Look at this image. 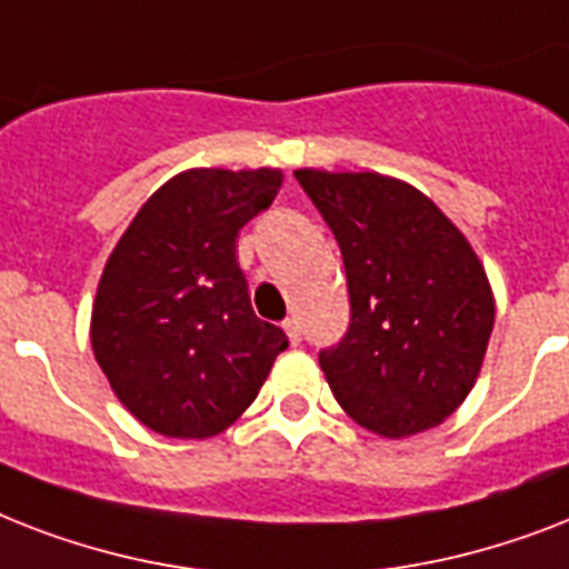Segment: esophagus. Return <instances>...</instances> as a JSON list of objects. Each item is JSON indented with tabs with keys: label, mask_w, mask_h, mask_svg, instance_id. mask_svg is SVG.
Listing matches in <instances>:
<instances>
[{
	"label": "esophagus",
	"mask_w": 569,
	"mask_h": 569,
	"mask_svg": "<svg viewBox=\"0 0 569 569\" xmlns=\"http://www.w3.org/2000/svg\"><path fill=\"white\" fill-rule=\"evenodd\" d=\"M283 330H286V337H289V342H292V346H298V342H301V321L295 319H286L283 321Z\"/></svg>",
	"instance_id": "obj_1"
}]
</instances>
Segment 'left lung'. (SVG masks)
Here are the masks:
<instances>
[{
  "label": "left lung",
  "mask_w": 569,
  "mask_h": 569,
  "mask_svg": "<svg viewBox=\"0 0 569 569\" xmlns=\"http://www.w3.org/2000/svg\"><path fill=\"white\" fill-rule=\"evenodd\" d=\"M342 250L351 325L319 355L357 425L401 440L463 405L496 303L467 236L431 197L383 173L295 171Z\"/></svg>",
  "instance_id": "1"
}]
</instances>
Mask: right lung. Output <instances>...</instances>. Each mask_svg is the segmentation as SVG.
<instances>
[{
  "label": "right lung",
  "mask_w": 569,
  "mask_h": 569,
  "mask_svg": "<svg viewBox=\"0 0 569 569\" xmlns=\"http://www.w3.org/2000/svg\"><path fill=\"white\" fill-rule=\"evenodd\" d=\"M280 186L277 168L182 171L111 250L91 312L93 357L150 431L180 440L227 431L289 346L257 319L236 262V236Z\"/></svg>",
  "instance_id": "add662e5"
}]
</instances>
